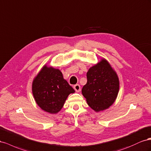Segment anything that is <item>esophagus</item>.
<instances>
[{
	"label": "esophagus",
	"mask_w": 151,
	"mask_h": 151,
	"mask_svg": "<svg viewBox=\"0 0 151 151\" xmlns=\"http://www.w3.org/2000/svg\"><path fill=\"white\" fill-rule=\"evenodd\" d=\"M73 88H74V89L75 90V91L77 92H79L80 91V85L78 84H76V85H75L74 86H73Z\"/></svg>",
	"instance_id": "34e87169"
}]
</instances>
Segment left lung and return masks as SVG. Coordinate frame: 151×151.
I'll return each instance as SVG.
<instances>
[{"instance_id": "obj_1", "label": "left lung", "mask_w": 151, "mask_h": 151, "mask_svg": "<svg viewBox=\"0 0 151 151\" xmlns=\"http://www.w3.org/2000/svg\"><path fill=\"white\" fill-rule=\"evenodd\" d=\"M87 82L81 93L88 105L97 113L108 109L117 98L119 81L117 73L104 58L90 67Z\"/></svg>"}]
</instances>
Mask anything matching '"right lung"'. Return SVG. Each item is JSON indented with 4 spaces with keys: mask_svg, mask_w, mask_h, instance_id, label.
Here are the masks:
<instances>
[{
    "mask_svg": "<svg viewBox=\"0 0 151 151\" xmlns=\"http://www.w3.org/2000/svg\"><path fill=\"white\" fill-rule=\"evenodd\" d=\"M75 92L59 69L47 64L42 68L32 82V93L37 105L50 114L61 111L69 95Z\"/></svg>",
    "mask_w": 151,
    "mask_h": 151,
    "instance_id": "obj_1",
    "label": "right lung"
}]
</instances>
